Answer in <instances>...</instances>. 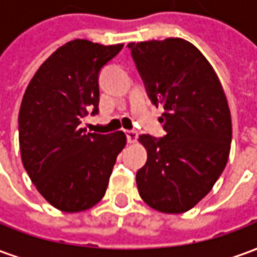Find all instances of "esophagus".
Listing matches in <instances>:
<instances>
[{"label":"esophagus","instance_id":"obj_1","mask_svg":"<svg viewBox=\"0 0 257 257\" xmlns=\"http://www.w3.org/2000/svg\"><path fill=\"white\" fill-rule=\"evenodd\" d=\"M126 139H128V143H136V140H138V132H135V131H126Z\"/></svg>","mask_w":257,"mask_h":257}]
</instances>
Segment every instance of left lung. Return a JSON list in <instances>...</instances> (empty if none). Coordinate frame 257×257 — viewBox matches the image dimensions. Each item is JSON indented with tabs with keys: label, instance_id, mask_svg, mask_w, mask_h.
<instances>
[{
	"label": "left lung",
	"instance_id": "left-lung-1",
	"mask_svg": "<svg viewBox=\"0 0 257 257\" xmlns=\"http://www.w3.org/2000/svg\"><path fill=\"white\" fill-rule=\"evenodd\" d=\"M149 97L162 107L167 135H142L147 162L136 173L142 199L162 213H184L209 193L226 168L231 115L220 79L183 38L128 44Z\"/></svg>",
	"mask_w": 257,
	"mask_h": 257
}]
</instances>
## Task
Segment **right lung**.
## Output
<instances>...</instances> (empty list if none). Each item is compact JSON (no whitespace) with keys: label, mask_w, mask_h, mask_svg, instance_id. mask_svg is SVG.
<instances>
[{"label":"right lung","mask_w":257,"mask_h":257,"mask_svg":"<svg viewBox=\"0 0 257 257\" xmlns=\"http://www.w3.org/2000/svg\"><path fill=\"white\" fill-rule=\"evenodd\" d=\"M123 44L74 40L40 66L26 88L19 111L20 156L38 193L56 209H90L106 194L122 131L86 134L81 122L99 111V71Z\"/></svg>","instance_id":"right-lung-1"}]
</instances>
